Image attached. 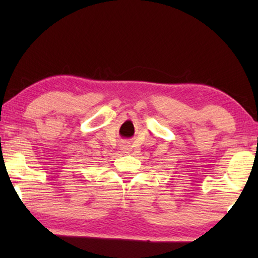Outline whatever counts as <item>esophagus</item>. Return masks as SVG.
<instances>
[{
    "label": "esophagus",
    "instance_id": "1",
    "mask_svg": "<svg viewBox=\"0 0 258 258\" xmlns=\"http://www.w3.org/2000/svg\"><path fill=\"white\" fill-rule=\"evenodd\" d=\"M122 149H124V150H128V146H126V144H123V148Z\"/></svg>",
    "mask_w": 258,
    "mask_h": 258
}]
</instances>
